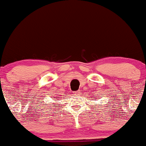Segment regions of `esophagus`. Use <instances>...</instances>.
I'll list each match as a JSON object with an SVG mask.
<instances>
[{
  "instance_id": "1",
  "label": "esophagus",
  "mask_w": 146,
  "mask_h": 146,
  "mask_svg": "<svg viewBox=\"0 0 146 146\" xmlns=\"http://www.w3.org/2000/svg\"><path fill=\"white\" fill-rule=\"evenodd\" d=\"M78 93H79V91H76V92H75V94H78Z\"/></svg>"
}]
</instances>
